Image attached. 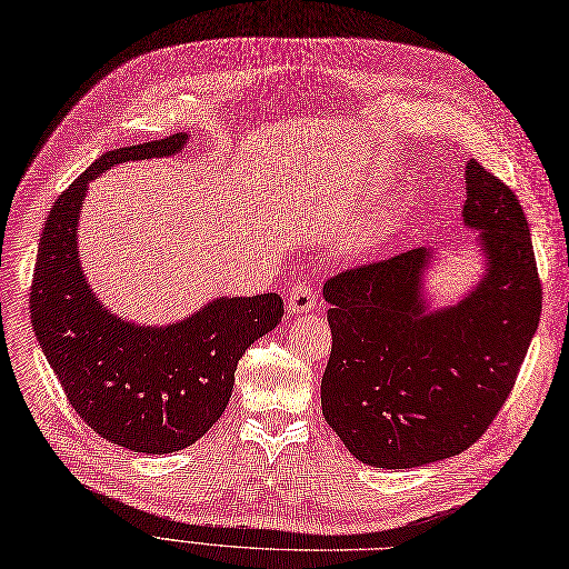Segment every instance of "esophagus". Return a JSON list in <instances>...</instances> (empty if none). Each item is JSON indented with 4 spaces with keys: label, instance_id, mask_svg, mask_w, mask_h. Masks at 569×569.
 Wrapping results in <instances>:
<instances>
[{
    "label": "esophagus",
    "instance_id": "obj_1",
    "mask_svg": "<svg viewBox=\"0 0 569 569\" xmlns=\"http://www.w3.org/2000/svg\"><path fill=\"white\" fill-rule=\"evenodd\" d=\"M319 307V292L309 283L292 286L288 292V311L290 313H307Z\"/></svg>",
    "mask_w": 569,
    "mask_h": 569
}]
</instances>
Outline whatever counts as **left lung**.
Returning <instances> with one entry per match:
<instances>
[{"label": "left lung", "instance_id": "1", "mask_svg": "<svg viewBox=\"0 0 569 569\" xmlns=\"http://www.w3.org/2000/svg\"><path fill=\"white\" fill-rule=\"evenodd\" d=\"M461 220L478 231L480 279L431 309L438 252L415 248L347 269L323 286L332 349L321 408L347 450L375 469H412L465 452L507 401L541 313L528 218L478 161L465 168Z\"/></svg>", "mask_w": 569, "mask_h": 569}]
</instances>
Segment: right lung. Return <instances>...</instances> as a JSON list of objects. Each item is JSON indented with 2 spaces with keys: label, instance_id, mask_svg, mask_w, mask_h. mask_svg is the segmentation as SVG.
<instances>
[{
  "label": "right lung",
  "instance_id": "add662e5",
  "mask_svg": "<svg viewBox=\"0 0 569 569\" xmlns=\"http://www.w3.org/2000/svg\"><path fill=\"white\" fill-rule=\"evenodd\" d=\"M187 133L104 152L58 197L39 239L30 313L49 366L77 415L131 452L166 455L197 440L224 412L246 349L283 317L277 292L216 298L168 326L121 319L96 298L79 260L87 187L123 161L173 157Z\"/></svg>",
  "mask_w": 569,
  "mask_h": 569
}]
</instances>
